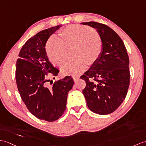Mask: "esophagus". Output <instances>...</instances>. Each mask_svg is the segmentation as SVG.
<instances>
[{
    "label": "esophagus",
    "mask_w": 146,
    "mask_h": 146,
    "mask_svg": "<svg viewBox=\"0 0 146 146\" xmlns=\"http://www.w3.org/2000/svg\"><path fill=\"white\" fill-rule=\"evenodd\" d=\"M79 77H78V76H74L73 77V79H74V82H77L78 80L79 79Z\"/></svg>",
    "instance_id": "1"
}]
</instances>
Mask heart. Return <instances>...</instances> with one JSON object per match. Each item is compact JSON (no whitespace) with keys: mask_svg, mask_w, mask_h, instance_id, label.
<instances>
[{"mask_svg":"<svg viewBox=\"0 0 146 146\" xmlns=\"http://www.w3.org/2000/svg\"><path fill=\"white\" fill-rule=\"evenodd\" d=\"M76 48L74 62L61 67L64 75H77L87 68L88 63L93 64L102 51V43L98 31L89 27L73 25L59 32V37L52 36L46 44V52L50 61L60 66L67 59V49Z\"/></svg>","mask_w":146,"mask_h":146,"instance_id":"b5f03b06","label":"heart"}]
</instances>
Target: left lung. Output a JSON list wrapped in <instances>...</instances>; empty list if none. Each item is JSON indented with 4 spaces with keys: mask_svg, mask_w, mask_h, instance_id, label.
I'll use <instances>...</instances> for the list:
<instances>
[{
    "mask_svg": "<svg viewBox=\"0 0 146 146\" xmlns=\"http://www.w3.org/2000/svg\"><path fill=\"white\" fill-rule=\"evenodd\" d=\"M81 24L96 29L102 43L100 56L80 77L86 82L82 93L92 111L108 115L119 107L126 96L130 80L129 57L122 40L111 28L95 22Z\"/></svg>",
    "mask_w": 146,
    "mask_h": 146,
    "instance_id": "left-lung-1",
    "label": "left lung"
}]
</instances>
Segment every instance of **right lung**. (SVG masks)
Returning a JSON list of instances; mask_svg holds the SVG:
<instances>
[{
    "instance_id": "1",
    "label": "right lung",
    "mask_w": 146,
    "mask_h": 146,
    "mask_svg": "<svg viewBox=\"0 0 146 146\" xmlns=\"http://www.w3.org/2000/svg\"><path fill=\"white\" fill-rule=\"evenodd\" d=\"M61 27L59 25L48 28L30 38L22 46L17 61L15 79L21 98L31 114L49 122L63 115L67 95L74 85L72 78L66 76L51 87L48 85L49 81L53 82L48 79L49 74L56 76L59 70L49 62L46 43Z\"/></svg>"
}]
</instances>
